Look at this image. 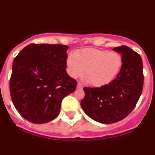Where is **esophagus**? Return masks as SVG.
Here are the masks:
<instances>
[{
	"label": "esophagus",
	"mask_w": 155,
	"mask_h": 155,
	"mask_svg": "<svg viewBox=\"0 0 155 155\" xmlns=\"http://www.w3.org/2000/svg\"><path fill=\"white\" fill-rule=\"evenodd\" d=\"M82 87H83V86L82 85V83H80V82H78L77 89H82Z\"/></svg>",
	"instance_id": "34e87169"
}]
</instances>
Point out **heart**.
Returning <instances> with one entry per match:
<instances>
[{
    "label": "heart",
    "instance_id": "heart-1",
    "mask_svg": "<svg viewBox=\"0 0 155 155\" xmlns=\"http://www.w3.org/2000/svg\"><path fill=\"white\" fill-rule=\"evenodd\" d=\"M69 74L80 77L86 71V77L91 85L101 87L110 83L122 66L121 55L115 52L98 49H84L69 55L66 60Z\"/></svg>",
    "mask_w": 155,
    "mask_h": 155
}]
</instances>
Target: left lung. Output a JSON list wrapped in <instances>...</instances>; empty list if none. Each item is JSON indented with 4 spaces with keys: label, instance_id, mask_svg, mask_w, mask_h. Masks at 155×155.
Here are the masks:
<instances>
[{
    "label": "left lung",
    "instance_id": "left-lung-1",
    "mask_svg": "<svg viewBox=\"0 0 155 155\" xmlns=\"http://www.w3.org/2000/svg\"><path fill=\"white\" fill-rule=\"evenodd\" d=\"M113 50L121 54L119 73L105 86L83 88L85 97L81 101L85 113L103 124L115 123L128 116L141 96L144 83L141 56L126 46Z\"/></svg>",
    "mask_w": 155,
    "mask_h": 155
}]
</instances>
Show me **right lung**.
<instances>
[{
  "label": "right lung",
  "instance_id": "1",
  "mask_svg": "<svg viewBox=\"0 0 155 155\" xmlns=\"http://www.w3.org/2000/svg\"><path fill=\"white\" fill-rule=\"evenodd\" d=\"M68 48L31 43L14 58L10 92L14 107L27 121L43 124L54 119L63 98L76 90L77 82L66 70Z\"/></svg>",
  "mask_w": 155,
  "mask_h": 155
}]
</instances>
